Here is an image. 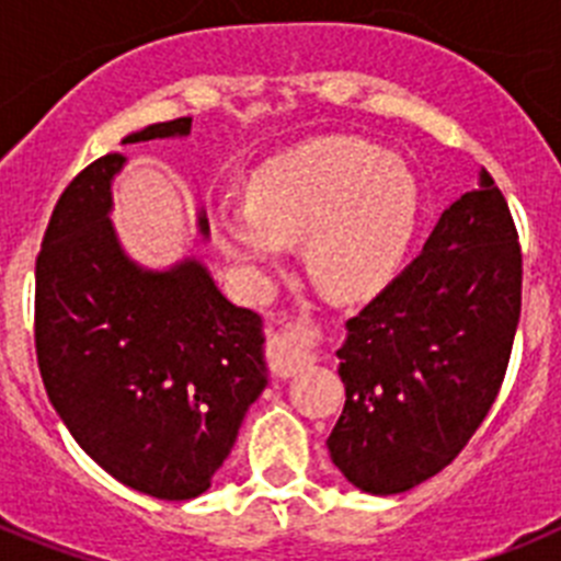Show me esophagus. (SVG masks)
<instances>
[{"mask_svg":"<svg viewBox=\"0 0 561 561\" xmlns=\"http://www.w3.org/2000/svg\"><path fill=\"white\" fill-rule=\"evenodd\" d=\"M270 365L277 376H295L314 362V351L309 348V336L300 320L280 325V329L270 331Z\"/></svg>","mask_w":561,"mask_h":561,"instance_id":"esophagus-1","label":"esophagus"}]
</instances>
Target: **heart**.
<instances>
[{"label":"heart","mask_w":561,"mask_h":561,"mask_svg":"<svg viewBox=\"0 0 561 561\" xmlns=\"http://www.w3.org/2000/svg\"><path fill=\"white\" fill-rule=\"evenodd\" d=\"M250 202L213 213V236L230 261L261 275L304 238L306 270L340 300L368 297L408 255L421 193L399 157L356 137H317L252 171Z\"/></svg>","instance_id":"b5f03b06"}]
</instances>
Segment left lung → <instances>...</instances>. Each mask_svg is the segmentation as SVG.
I'll list each match as a JSON object with an SVG mask.
<instances>
[{
    "label": "left lung",
    "mask_w": 561,
    "mask_h": 561,
    "mask_svg": "<svg viewBox=\"0 0 561 561\" xmlns=\"http://www.w3.org/2000/svg\"><path fill=\"white\" fill-rule=\"evenodd\" d=\"M485 168L444 210L424 252L348 320L336 351L345 408L329 453L370 494H399L453 463L512 359L523 250Z\"/></svg>",
    "instance_id": "obj_1"
}]
</instances>
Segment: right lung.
Segmentation results:
<instances>
[{"mask_svg":"<svg viewBox=\"0 0 561 561\" xmlns=\"http://www.w3.org/2000/svg\"><path fill=\"white\" fill-rule=\"evenodd\" d=\"M191 131L157 123L123 142ZM106 153L64 187L36 257V356L49 401L83 453L157 500L207 492L266 388L261 317L238 309L185 261L142 272L112 225ZM202 232L207 219L202 216Z\"/></svg>","mask_w":561,"mask_h":561,"instance_id":"1","label":"right lung"}]
</instances>
